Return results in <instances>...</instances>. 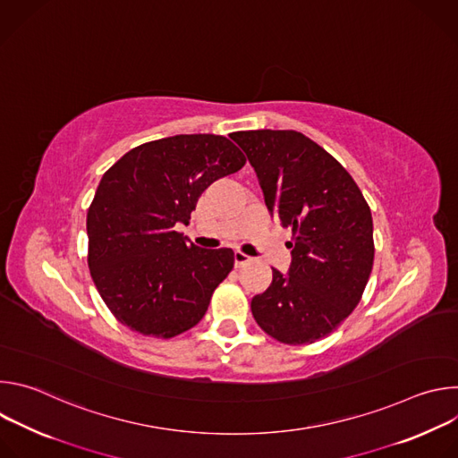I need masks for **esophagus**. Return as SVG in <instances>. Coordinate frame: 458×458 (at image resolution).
Wrapping results in <instances>:
<instances>
[{"label": "esophagus", "instance_id": "obj_1", "mask_svg": "<svg viewBox=\"0 0 458 458\" xmlns=\"http://www.w3.org/2000/svg\"><path fill=\"white\" fill-rule=\"evenodd\" d=\"M233 259H235V267H237V268H241V267L248 265L250 260H251V257H250V255H246V253H244V251H241V250H237V251L233 253Z\"/></svg>", "mask_w": 458, "mask_h": 458}]
</instances>
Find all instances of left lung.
<instances>
[{"label": "left lung", "instance_id": "1", "mask_svg": "<svg viewBox=\"0 0 458 458\" xmlns=\"http://www.w3.org/2000/svg\"><path fill=\"white\" fill-rule=\"evenodd\" d=\"M244 150L270 214L292 226L288 276L274 270L251 313L283 344H311L337 330L368 284L375 244L369 207L353 177L295 130H246Z\"/></svg>", "mask_w": 458, "mask_h": 458}]
</instances>
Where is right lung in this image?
<instances>
[{
  "mask_svg": "<svg viewBox=\"0 0 458 458\" xmlns=\"http://www.w3.org/2000/svg\"><path fill=\"white\" fill-rule=\"evenodd\" d=\"M244 163L223 136L181 134L132 148L103 174L87 214L89 268L121 324L172 339L203 318L233 251L188 244L175 225H188L201 193Z\"/></svg>",
  "mask_w": 458,
  "mask_h": 458,
  "instance_id": "right-lung-1",
  "label": "right lung"
}]
</instances>
